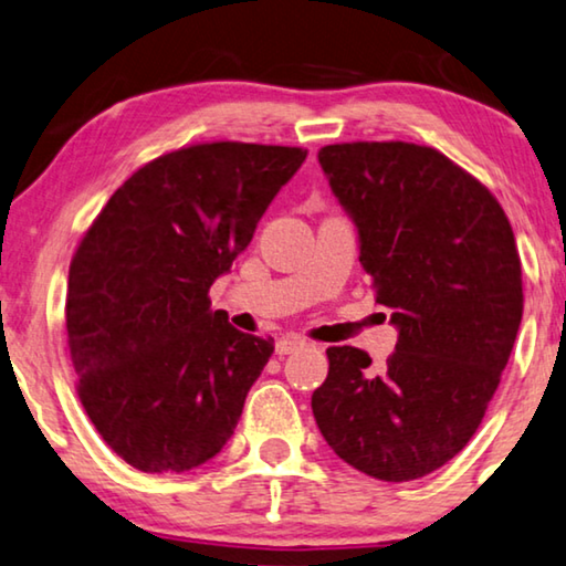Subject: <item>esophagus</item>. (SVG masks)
<instances>
[{
  "mask_svg": "<svg viewBox=\"0 0 566 566\" xmlns=\"http://www.w3.org/2000/svg\"><path fill=\"white\" fill-rule=\"evenodd\" d=\"M304 345H307V339H304V337L286 335V337L276 339L274 349H276V355H292V353H297V349H302Z\"/></svg>",
  "mask_w": 566,
  "mask_h": 566,
  "instance_id": "obj_1",
  "label": "esophagus"
}]
</instances>
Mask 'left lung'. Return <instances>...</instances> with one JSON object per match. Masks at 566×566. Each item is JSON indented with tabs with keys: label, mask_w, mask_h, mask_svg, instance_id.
Listing matches in <instances>:
<instances>
[{
	"label": "left lung",
	"mask_w": 566,
	"mask_h": 566,
	"mask_svg": "<svg viewBox=\"0 0 566 566\" xmlns=\"http://www.w3.org/2000/svg\"><path fill=\"white\" fill-rule=\"evenodd\" d=\"M317 158L400 332L382 367L365 349L329 347L312 412L353 469L420 479L471 441L509 363L524 312L514 231L496 196L430 146L355 140Z\"/></svg>",
	"instance_id": "obj_1"
}]
</instances>
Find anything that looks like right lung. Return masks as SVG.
Listing matches in <instances>:
<instances>
[{"instance_id": "1", "label": "right lung", "mask_w": 566, "mask_h": 566, "mask_svg": "<svg viewBox=\"0 0 566 566\" xmlns=\"http://www.w3.org/2000/svg\"><path fill=\"white\" fill-rule=\"evenodd\" d=\"M304 158L297 146L241 140L170 150L80 239L65 302L77 396L133 469H196L234 436L274 339L231 327L209 290Z\"/></svg>"}]
</instances>
